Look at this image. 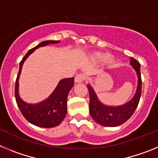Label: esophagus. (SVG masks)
I'll list each match as a JSON object with an SVG mask.
<instances>
[{
  "mask_svg": "<svg viewBox=\"0 0 158 158\" xmlns=\"http://www.w3.org/2000/svg\"><path fill=\"white\" fill-rule=\"evenodd\" d=\"M85 80V76L82 74V73H79V74L75 77V81L77 83H80V82L84 81Z\"/></svg>",
  "mask_w": 158,
  "mask_h": 158,
  "instance_id": "34e87169",
  "label": "esophagus"
}]
</instances>
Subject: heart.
<instances>
[{"label": "heart", "mask_w": 158, "mask_h": 158, "mask_svg": "<svg viewBox=\"0 0 158 158\" xmlns=\"http://www.w3.org/2000/svg\"><path fill=\"white\" fill-rule=\"evenodd\" d=\"M105 58V54H101V53H96V54L93 55V59L97 61V62H100V61L104 60ZM106 62H107V64L108 65H112V64L115 62V58H114L113 56H111V55H108V56L106 58Z\"/></svg>", "instance_id": "1"}]
</instances>
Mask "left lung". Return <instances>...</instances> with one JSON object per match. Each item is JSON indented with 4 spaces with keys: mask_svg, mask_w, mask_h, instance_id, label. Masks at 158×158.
<instances>
[{
    "mask_svg": "<svg viewBox=\"0 0 158 158\" xmlns=\"http://www.w3.org/2000/svg\"><path fill=\"white\" fill-rule=\"evenodd\" d=\"M131 65L136 70L139 77L136 93L128 103L122 106L111 107L100 103L93 87L88 85L89 92V112L92 118L101 126L117 127L127 121L135 112L139 103L142 94V78H141V65L134 58H131Z\"/></svg>",
    "mask_w": 158,
    "mask_h": 158,
    "instance_id": "1",
    "label": "left lung"
}]
</instances>
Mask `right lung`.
<instances>
[{"label": "right lung", "instance_id": "add662e5", "mask_svg": "<svg viewBox=\"0 0 158 158\" xmlns=\"http://www.w3.org/2000/svg\"><path fill=\"white\" fill-rule=\"evenodd\" d=\"M58 43H59V41L48 40L42 42L34 48L31 49L19 63V73L15 85V97L22 115L29 123L40 127H54L58 126L65 118L67 111V96L74 85V78H65L60 81L56 89L47 100L35 104H27L19 97L18 93V80L23 62L32 52H34L35 49Z\"/></svg>", "mask_w": 158, "mask_h": 158}]
</instances>
